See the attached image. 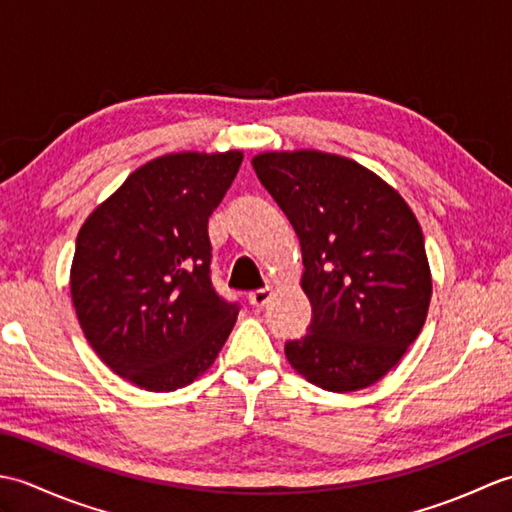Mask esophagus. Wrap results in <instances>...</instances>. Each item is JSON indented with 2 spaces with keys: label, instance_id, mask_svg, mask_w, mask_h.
<instances>
[{
  "label": "esophagus",
  "instance_id": "obj_1",
  "mask_svg": "<svg viewBox=\"0 0 512 512\" xmlns=\"http://www.w3.org/2000/svg\"><path fill=\"white\" fill-rule=\"evenodd\" d=\"M270 297H273V290L270 288H259V290L248 292V301L253 308H264Z\"/></svg>",
  "mask_w": 512,
  "mask_h": 512
}]
</instances>
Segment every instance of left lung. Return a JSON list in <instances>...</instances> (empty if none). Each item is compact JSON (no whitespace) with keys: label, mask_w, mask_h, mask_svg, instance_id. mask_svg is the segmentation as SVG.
I'll use <instances>...</instances> for the list:
<instances>
[{"label":"left lung","mask_w":512,"mask_h":512,"mask_svg":"<svg viewBox=\"0 0 512 512\" xmlns=\"http://www.w3.org/2000/svg\"><path fill=\"white\" fill-rule=\"evenodd\" d=\"M301 242L308 334L286 356L312 385H374L418 339L431 301L422 228L400 193L358 162L323 151L253 158Z\"/></svg>","instance_id":"8db88e82"}]
</instances>
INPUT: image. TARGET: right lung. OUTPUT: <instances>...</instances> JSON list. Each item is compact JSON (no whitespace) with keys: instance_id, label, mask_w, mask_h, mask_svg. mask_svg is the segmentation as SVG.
Wrapping results in <instances>:
<instances>
[{"instance_id":"add662e5","label":"right lung","mask_w":512,"mask_h":512,"mask_svg":"<svg viewBox=\"0 0 512 512\" xmlns=\"http://www.w3.org/2000/svg\"><path fill=\"white\" fill-rule=\"evenodd\" d=\"M242 151H182L147 162L81 226L70 292L101 361L147 391L204 374L239 306L211 281L209 217L235 180Z\"/></svg>"}]
</instances>
